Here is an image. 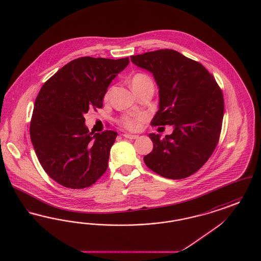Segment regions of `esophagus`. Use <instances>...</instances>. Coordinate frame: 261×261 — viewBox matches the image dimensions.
Here are the masks:
<instances>
[{
	"label": "esophagus",
	"mask_w": 261,
	"mask_h": 261,
	"mask_svg": "<svg viewBox=\"0 0 261 261\" xmlns=\"http://www.w3.org/2000/svg\"><path fill=\"white\" fill-rule=\"evenodd\" d=\"M123 136H124L125 138H127V139H130V140H135V139H137V138H138V135H133V134H128V133H126V134H124Z\"/></svg>",
	"instance_id": "1"
}]
</instances>
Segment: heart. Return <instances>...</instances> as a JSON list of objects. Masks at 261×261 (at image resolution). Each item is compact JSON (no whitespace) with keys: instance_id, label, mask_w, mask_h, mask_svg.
Wrapping results in <instances>:
<instances>
[{"instance_id":"1","label":"heart","mask_w":261,"mask_h":261,"mask_svg":"<svg viewBox=\"0 0 261 261\" xmlns=\"http://www.w3.org/2000/svg\"><path fill=\"white\" fill-rule=\"evenodd\" d=\"M131 86L134 90V92L138 93L141 90L153 87V83L149 75L145 73H136L131 79ZM108 97H109V92H107L106 94V98ZM143 120H144V116L141 114H137V115L129 114V115H125L121 118L120 123L123 125L126 129L137 130L141 127Z\"/></svg>"}]
</instances>
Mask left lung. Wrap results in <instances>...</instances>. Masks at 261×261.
Returning a JSON list of instances; mask_svg holds the SVG:
<instances>
[{
	"mask_svg": "<svg viewBox=\"0 0 261 261\" xmlns=\"http://www.w3.org/2000/svg\"><path fill=\"white\" fill-rule=\"evenodd\" d=\"M130 58L152 73L160 89V110L150 124L174 128L163 139L149 134L153 149L144 162L167 179L187 178L208 161L217 146L223 120L222 91L202 64L176 50H158Z\"/></svg>",
	"mask_w": 261,
	"mask_h": 261,
	"instance_id": "8db88e82",
	"label": "left lung"
}]
</instances>
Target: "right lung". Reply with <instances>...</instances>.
Returning a JSON list of instances; mask_svg holds the SVG:
<instances>
[{
	"mask_svg": "<svg viewBox=\"0 0 261 261\" xmlns=\"http://www.w3.org/2000/svg\"><path fill=\"white\" fill-rule=\"evenodd\" d=\"M128 63V58H79L41 88L30 138L42 167L62 186L84 189L106 172L117 133L89 132L84 114L102 108L108 87Z\"/></svg>",
	"mask_w": 261,
	"mask_h": 261,
	"instance_id": "1",
	"label": "right lung"
}]
</instances>
